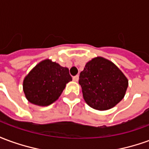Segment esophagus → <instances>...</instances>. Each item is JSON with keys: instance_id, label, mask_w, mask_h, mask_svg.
<instances>
[{"instance_id": "esophagus-1", "label": "esophagus", "mask_w": 149, "mask_h": 149, "mask_svg": "<svg viewBox=\"0 0 149 149\" xmlns=\"http://www.w3.org/2000/svg\"><path fill=\"white\" fill-rule=\"evenodd\" d=\"M72 80H73L74 81H78V80H79V76L77 75V76L73 77H72Z\"/></svg>"}]
</instances>
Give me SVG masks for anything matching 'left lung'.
Returning <instances> with one entry per match:
<instances>
[{"instance_id": "8db88e82", "label": "left lung", "mask_w": 149, "mask_h": 149, "mask_svg": "<svg viewBox=\"0 0 149 149\" xmlns=\"http://www.w3.org/2000/svg\"><path fill=\"white\" fill-rule=\"evenodd\" d=\"M79 84L85 102L94 109L108 110L124 98L128 81L112 61L97 56L85 65Z\"/></svg>"}]
</instances>
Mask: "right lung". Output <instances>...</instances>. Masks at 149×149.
<instances>
[{
  "mask_svg": "<svg viewBox=\"0 0 149 149\" xmlns=\"http://www.w3.org/2000/svg\"><path fill=\"white\" fill-rule=\"evenodd\" d=\"M72 81L68 68L46 59L37 64L23 81V90L30 103L48 106L57 100Z\"/></svg>",
  "mask_w": 149,
  "mask_h": 149,
  "instance_id": "right-lung-1",
  "label": "right lung"
}]
</instances>
